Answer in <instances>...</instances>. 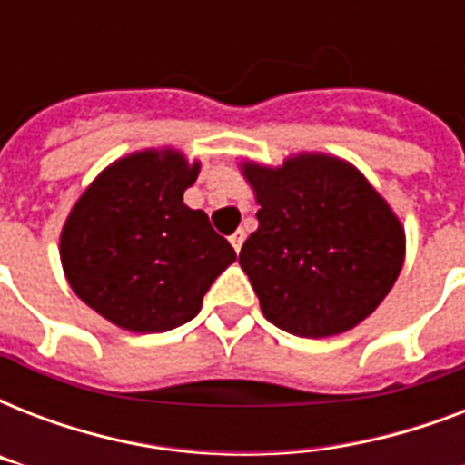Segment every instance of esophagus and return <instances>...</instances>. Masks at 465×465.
Here are the masks:
<instances>
[{"instance_id": "obj_1", "label": "esophagus", "mask_w": 465, "mask_h": 465, "mask_svg": "<svg viewBox=\"0 0 465 465\" xmlns=\"http://www.w3.org/2000/svg\"><path fill=\"white\" fill-rule=\"evenodd\" d=\"M229 241H232V246H233V251H236V253H239L241 251V246H243V241H246V233L241 232H233L232 236H229Z\"/></svg>"}]
</instances>
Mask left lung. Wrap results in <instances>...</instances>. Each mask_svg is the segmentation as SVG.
I'll use <instances>...</instances> for the list:
<instances>
[{
  "instance_id": "8db88e82",
  "label": "left lung",
  "mask_w": 465,
  "mask_h": 465,
  "mask_svg": "<svg viewBox=\"0 0 465 465\" xmlns=\"http://www.w3.org/2000/svg\"><path fill=\"white\" fill-rule=\"evenodd\" d=\"M243 175L261 210L239 262L265 318L299 338L364 321L403 268V226L386 200L357 168L323 154L243 163Z\"/></svg>"
}]
</instances>
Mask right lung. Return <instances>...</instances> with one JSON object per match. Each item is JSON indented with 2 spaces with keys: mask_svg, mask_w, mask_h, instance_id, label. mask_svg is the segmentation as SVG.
I'll use <instances>...</instances> for the list:
<instances>
[{
  "mask_svg": "<svg viewBox=\"0 0 465 465\" xmlns=\"http://www.w3.org/2000/svg\"><path fill=\"white\" fill-rule=\"evenodd\" d=\"M200 163L178 152H140L108 166L62 229L60 258L84 304L133 332H166L197 316L233 261L203 210L183 193Z\"/></svg>",
  "mask_w": 465,
  "mask_h": 465,
  "instance_id": "right-lung-1",
  "label": "right lung"
}]
</instances>
